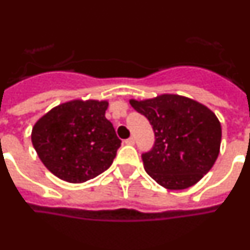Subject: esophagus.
<instances>
[{"instance_id":"obj_1","label":"esophagus","mask_w":250,"mask_h":250,"mask_svg":"<svg viewBox=\"0 0 250 250\" xmlns=\"http://www.w3.org/2000/svg\"><path fill=\"white\" fill-rule=\"evenodd\" d=\"M125 145H135V138H133V137L127 138V140L125 141Z\"/></svg>"}]
</instances>
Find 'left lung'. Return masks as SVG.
<instances>
[{
    "label": "left lung",
    "instance_id": "8db88e82",
    "mask_svg": "<svg viewBox=\"0 0 250 250\" xmlns=\"http://www.w3.org/2000/svg\"><path fill=\"white\" fill-rule=\"evenodd\" d=\"M148 119L154 146L142 154L146 173L167 189H186L213 167L221 144V125L207 106L189 98L164 94L129 100Z\"/></svg>",
    "mask_w": 250,
    "mask_h": 250
}]
</instances>
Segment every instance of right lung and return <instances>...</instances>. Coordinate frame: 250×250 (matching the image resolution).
Segmentation results:
<instances>
[{
  "label": "right lung",
  "instance_id": "1",
  "mask_svg": "<svg viewBox=\"0 0 250 250\" xmlns=\"http://www.w3.org/2000/svg\"><path fill=\"white\" fill-rule=\"evenodd\" d=\"M106 108L108 102L72 100L35 123L31 142L50 173L70 183H83L112 165L122 141L105 118Z\"/></svg>",
  "mask_w": 250,
  "mask_h": 250
}]
</instances>
